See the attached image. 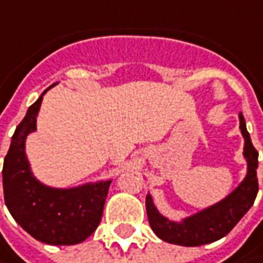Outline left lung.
<instances>
[{"instance_id":"8db88e82","label":"left lung","mask_w":263,"mask_h":263,"mask_svg":"<svg viewBox=\"0 0 263 263\" xmlns=\"http://www.w3.org/2000/svg\"><path fill=\"white\" fill-rule=\"evenodd\" d=\"M240 129L245 137V157L247 159V175L245 181L222 201L193 215L181 223L171 222L154 208L150 196L145 199V209L150 227L154 234L172 245L194 246L209 245L228 234L237 222L246 215L256 199L257 150L253 147L250 135L246 129V122L240 113Z\"/></svg>"}]
</instances>
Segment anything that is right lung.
Instances as JSON below:
<instances>
[{
    "label": "right lung",
    "mask_w": 263,
    "mask_h": 263,
    "mask_svg": "<svg viewBox=\"0 0 263 263\" xmlns=\"http://www.w3.org/2000/svg\"><path fill=\"white\" fill-rule=\"evenodd\" d=\"M47 89L29 107L11 137L3 166L4 201L14 221L33 238L54 246L78 245L101 222L111 181L57 190L33 178L25 154V140L36 129V115Z\"/></svg>",
    "instance_id": "1"
}]
</instances>
